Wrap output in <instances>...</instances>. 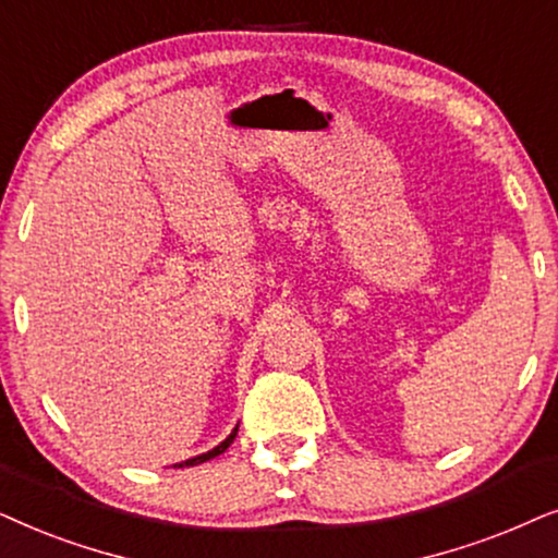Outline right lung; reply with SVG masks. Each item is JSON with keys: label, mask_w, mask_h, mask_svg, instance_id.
Masks as SVG:
<instances>
[{"label": "right lung", "mask_w": 558, "mask_h": 558, "mask_svg": "<svg viewBox=\"0 0 558 558\" xmlns=\"http://www.w3.org/2000/svg\"><path fill=\"white\" fill-rule=\"evenodd\" d=\"M236 430H240V428H234V430H232V434H229V436H227V439L219 444V447H214L211 451H206V454H202V457H193V459H189V462H181V464H175V466H193V464H202V462H209V459H214V457H219V454H225V451L229 449V444H232V441H234Z\"/></svg>", "instance_id": "add662e5"}]
</instances>
